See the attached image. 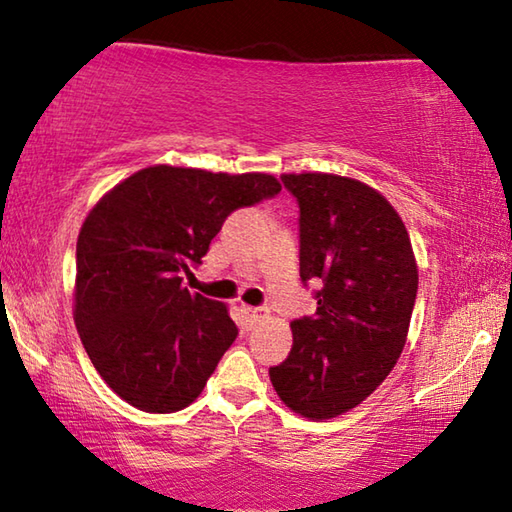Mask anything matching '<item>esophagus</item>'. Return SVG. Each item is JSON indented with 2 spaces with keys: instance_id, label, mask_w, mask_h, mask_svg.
<instances>
[{
  "instance_id": "34e87169",
  "label": "esophagus",
  "mask_w": 512,
  "mask_h": 512,
  "mask_svg": "<svg viewBox=\"0 0 512 512\" xmlns=\"http://www.w3.org/2000/svg\"><path fill=\"white\" fill-rule=\"evenodd\" d=\"M241 311H244V314L248 316L250 323H257V320H262V318L268 316L266 307H248V305H244V307H241Z\"/></svg>"
}]
</instances>
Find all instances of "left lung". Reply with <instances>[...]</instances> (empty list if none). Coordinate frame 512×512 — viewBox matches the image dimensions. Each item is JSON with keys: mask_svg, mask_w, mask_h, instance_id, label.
I'll return each instance as SVG.
<instances>
[{"mask_svg": "<svg viewBox=\"0 0 512 512\" xmlns=\"http://www.w3.org/2000/svg\"><path fill=\"white\" fill-rule=\"evenodd\" d=\"M300 207V277L320 282L316 314L291 323L293 345L268 370L275 393L309 420L354 409L395 368L418 293L400 214L377 189L334 173H284Z\"/></svg>", "mask_w": 512, "mask_h": 512, "instance_id": "8db88e82", "label": "left lung"}]
</instances>
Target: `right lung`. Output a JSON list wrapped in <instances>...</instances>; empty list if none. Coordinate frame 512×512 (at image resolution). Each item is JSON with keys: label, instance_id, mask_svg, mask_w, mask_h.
Segmentation results:
<instances>
[{"label": "right lung", "instance_id": "obj_1", "mask_svg": "<svg viewBox=\"0 0 512 512\" xmlns=\"http://www.w3.org/2000/svg\"><path fill=\"white\" fill-rule=\"evenodd\" d=\"M282 185L268 173L155 164L92 207L76 241L74 320L101 379L146 413H173L203 393L237 339L228 307L183 287L223 221Z\"/></svg>", "mask_w": 512, "mask_h": 512}]
</instances>
